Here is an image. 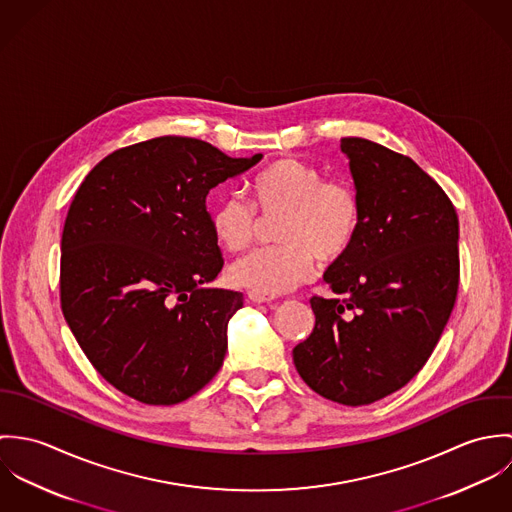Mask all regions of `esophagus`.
<instances>
[{
	"label": "esophagus",
	"instance_id": "esophagus-1",
	"mask_svg": "<svg viewBox=\"0 0 512 512\" xmlns=\"http://www.w3.org/2000/svg\"><path fill=\"white\" fill-rule=\"evenodd\" d=\"M248 299L250 301H254V303H266V301H272L274 299V295H270V293H262V292H248Z\"/></svg>",
	"mask_w": 512,
	"mask_h": 512
}]
</instances>
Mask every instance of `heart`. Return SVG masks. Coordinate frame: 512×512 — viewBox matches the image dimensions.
I'll use <instances>...</instances> for the list:
<instances>
[{
  "label": "heart",
  "instance_id": "b5f03b06",
  "mask_svg": "<svg viewBox=\"0 0 512 512\" xmlns=\"http://www.w3.org/2000/svg\"><path fill=\"white\" fill-rule=\"evenodd\" d=\"M252 203L238 195L220 199L211 213L213 234L226 250H242L262 220H276L274 246L252 250L230 266V280L254 292H290L313 272L315 260L335 262L353 246L361 226L355 187L305 161L284 157L252 181ZM261 216L258 218L257 215Z\"/></svg>",
  "mask_w": 512,
  "mask_h": 512
}]
</instances>
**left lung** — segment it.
<instances>
[{
    "instance_id": "8db88e82",
    "label": "left lung",
    "mask_w": 512,
    "mask_h": 512,
    "mask_svg": "<svg viewBox=\"0 0 512 512\" xmlns=\"http://www.w3.org/2000/svg\"><path fill=\"white\" fill-rule=\"evenodd\" d=\"M361 226L323 280L345 299H309L311 335L293 349L305 384L345 406L372 404L428 363L459 288V220L438 183L410 157L343 138Z\"/></svg>"
}]
</instances>
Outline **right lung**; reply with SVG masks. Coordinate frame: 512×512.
Masks as SVG:
<instances>
[{
    "instance_id": "obj_1",
    "label": "right lung",
    "mask_w": 512,
    "mask_h": 512,
    "mask_svg": "<svg viewBox=\"0 0 512 512\" xmlns=\"http://www.w3.org/2000/svg\"><path fill=\"white\" fill-rule=\"evenodd\" d=\"M260 159L163 136L110 153L80 183L61 240V309L88 361L130 398L179 404L219 372L244 297L209 288L224 260L207 195Z\"/></svg>"
}]
</instances>
